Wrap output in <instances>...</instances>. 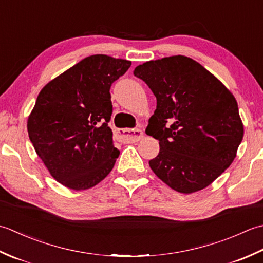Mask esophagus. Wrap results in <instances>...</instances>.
Segmentation results:
<instances>
[{"label":"esophagus","instance_id":"34e87169","mask_svg":"<svg viewBox=\"0 0 263 263\" xmlns=\"http://www.w3.org/2000/svg\"><path fill=\"white\" fill-rule=\"evenodd\" d=\"M119 136L122 137L127 142H138L143 137V132L138 128H125V129H118Z\"/></svg>","mask_w":263,"mask_h":263}]
</instances>
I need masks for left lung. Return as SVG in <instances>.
<instances>
[{
	"mask_svg": "<svg viewBox=\"0 0 263 263\" xmlns=\"http://www.w3.org/2000/svg\"><path fill=\"white\" fill-rule=\"evenodd\" d=\"M134 76L157 98L145 133L159 141L148 164L171 189H205L236 157L244 128L234 95L191 58L174 55L139 64Z\"/></svg>",
	"mask_w": 263,
	"mask_h": 263,
	"instance_id": "left-lung-1",
	"label": "left lung"
}]
</instances>
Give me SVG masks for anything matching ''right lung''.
Returning <instances> with one entry per match:
<instances>
[{
  "label": "right lung",
  "instance_id": "add662e5",
  "mask_svg": "<svg viewBox=\"0 0 263 263\" xmlns=\"http://www.w3.org/2000/svg\"><path fill=\"white\" fill-rule=\"evenodd\" d=\"M132 62L104 54L85 58L45 85L27 122L37 155L59 183L87 190L114 168L115 147L109 122L110 88Z\"/></svg>",
  "mask_w": 263,
  "mask_h": 263
}]
</instances>
